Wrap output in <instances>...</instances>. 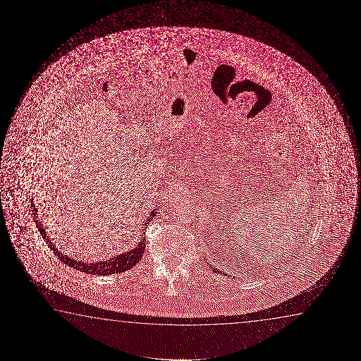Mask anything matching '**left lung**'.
<instances>
[{
    "instance_id": "left-lung-1",
    "label": "left lung",
    "mask_w": 361,
    "mask_h": 361,
    "mask_svg": "<svg viewBox=\"0 0 361 361\" xmlns=\"http://www.w3.org/2000/svg\"><path fill=\"white\" fill-rule=\"evenodd\" d=\"M212 267L213 271L218 272V274H221V271H219V270H217V269H214V267Z\"/></svg>"
}]
</instances>
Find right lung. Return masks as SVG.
<instances>
[{
	"instance_id": "right-lung-1",
	"label": "right lung",
	"mask_w": 361,
	"mask_h": 361,
	"mask_svg": "<svg viewBox=\"0 0 361 361\" xmlns=\"http://www.w3.org/2000/svg\"><path fill=\"white\" fill-rule=\"evenodd\" d=\"M32 207H33L32 213H33V217H35L33 219H35V224H37V228H38V231L42 234V237L44 238L45 242L49 245L50 249L54 252L55 255L59 257L60 260L64 262L65 265L73 267L75 270L91 274V275H99V276H102V275L104 276H106V275H114V274H121V272L127 271L129 269H132L134 265H137V262H140V259L143 257L144 249H145V237H143V239L138 243V245L133 247L132 250L123 252V254H119L117 257H111V259L104 260V262H82L71 259L68 255H65L63 252H59L54 244L50 242L49 238L47 237L45 227L40 222L39 218H38L37 208L35 207V204H32ZM155 214H157V208L153 209L152 212H149V218L144 226H148L149 221ZM144 229H147V227H144Z\"/></svg>"
}]
</instances>
